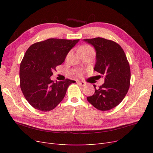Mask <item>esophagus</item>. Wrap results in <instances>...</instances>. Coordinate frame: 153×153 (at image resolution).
<instances>
[{
    "instance_id": "obj_1",
    "label": "esophagus",
    "mask_w": 153,
    "mask_h": 153,
    "mask_svg": "<svg viewBox=\"0 0 153 153\" xmlns=\"http://www.w3.org/2000/svg\"><path fill=\"white\" fill-rule=\"evenodd\" d=\"M78 84H79L82 86H85V83L84 82H80V81H77Z\"/></svg>"
}]
</instances>
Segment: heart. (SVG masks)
Instances as JSON below:
<instances>
[{"label": "heart", "instance_id": "obj_1", "mask_svg": "<svg viewBox=\"0 0 153 153\" xmlns=\"http://www.w3.org/2000/svg\"><path fill=\"white\" fill-rule=\"evenodd\" d=\"M80 52L82 53V54L84 53H85V52H94V50L91 47V46L85 45V46H84V47H82L80 48ZM71 53V52H69L68 53V55H66V59L69 58V57L70 56Z\"/></svg>", "mask_w": 153, "mask_h": 153}]
</instances>
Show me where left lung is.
<instances>
[{"label": "left lung", "instance_id": "obj_1", "mask_svg": "<svg viewBox=\"0 0 153 153\" xmlns=\"http://www.w3.org/2000/svg\"><path fill=\"white\" fill-rule=\"evenodd\" d=\"M96 52L94 71L105 83L95 88L94 94L87 100L97 109L102 111L112 109L126 96L130 85L131 72L126 54L121 46L114 41L102 38L85 39Z\"/></svg>", "mask_w": 153, "mask_h": 153}]
</instances>
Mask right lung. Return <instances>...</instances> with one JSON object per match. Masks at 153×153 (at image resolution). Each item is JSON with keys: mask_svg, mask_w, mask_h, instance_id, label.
<instances>
[{"mask_svg": "<svg viewBox=\"0 0 153 153\" xmlns=\"http://www.w3.org/2000/svg\"><path fill=\"white\" fill-rule=\"evenodd\" d=\"M78 41L50 38L32 45L27 49L20 66V85L32 107L48 112L63 100L68 87L75 81L66 79L54 82L50 76Z\"/></svg>", "mask_w": 153, "mask_h": 153, "instance_id": "1", "label": "right lung"}]
</instances>
